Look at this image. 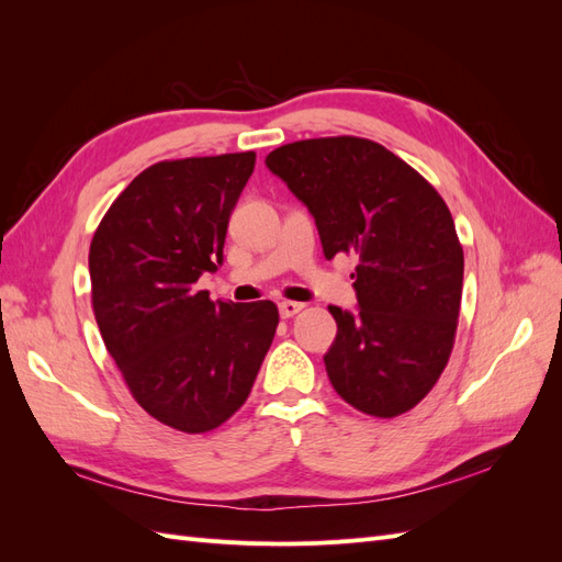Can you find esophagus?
Returning a JSON list of instances; mask_svg holds the SVG:
<instances>
[{
    "instance_id": "esophagus-1",
    "label": "esophagus",
    "mask_w": 562,
    "mask_h": 562,
    "mask_svg": "<svg viewBox=\"0 0 562 562\" xmlns=\"http://www.w3.org/2000/svg\"><path fill=\"white\" fill-rule=\"evenodd\" d=\"M302 307H304V304H300V302L285 300V302H281V304H279V314H281L283 318H291V316H295L297 312H302Z\"/></svg>"
}]
</instances>
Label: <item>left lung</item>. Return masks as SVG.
Returning <instances> with one entry per match:
<instances>
[{"label":"left lung","instance_id":"obj_1","mask_svg":"<svg viewBox=\"0 0 562 562\" xmlns=\"http://www.w3.org/2000/svg\"><path fill=\"white\" fill-rule=\"evenodd\" d=\"M265 164L312 213L323 255L359 260V307H328L330 384L366 415L407 413L454 345L464 252L446 201L394 151L351 135L283 145Z\"/></svg>","mask_w":562,"mask_h":562}]
</instances>
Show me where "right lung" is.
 I'll return each instance as SVG.
<instances>
[{
  "label": "right lung",
  "mask_w": 562,
  "mask_h": 562,
  "mask_svg": "<svg viewBox=\"0 0 562 562\" xmlns=\"http://www.w3.org/2000/svg\"><path fill=\"white\" fill-rule=\"evenodd\" d=\"M255 151L159 161L98 225L91 297L103 342L145 411L184 434L246 403L274 339V302H213L194 283L223 265L229 215Z\"/></svg>",
  "instance_id": "obj_1"
}]
</instances>
